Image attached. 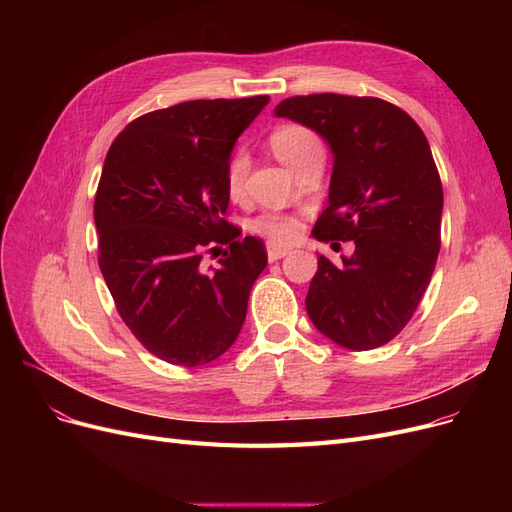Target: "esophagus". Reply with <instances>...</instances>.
Returning a JSON list of instances; mask_svg holds the SVG:
<instances>
[{"instance_id": "1", "label": "esophagus", "mask_w": 512, "mask_h": 512, "mask_svg": "<svg viewBox=\"0 0 512 512\" xmlns=\"http://www.w3.org/2000/svg\"><path fill=\"white\" fill-rule=\"evenodd\" d=\"M267 254H269V260L275 262V260H280V258L288 256L290 250H288V247H282V245H269V247H267Z\"/></svg>"}]
</instances>
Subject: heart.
Masks as SVG:
<instances>
[{
  "label": "heart",
  "mask_w": 512,
  "mask_h": 512,
  "mask_svg": "<svg viewBox=\"0 0 512 512\" xmlns=\"http://www.w3.org/2000/svg\"><path fill=\"white\" fill-rule=\"evenodd\" d=\"M271 149L277 158H280L286 166L292 170L297 168L309 153L322 149L318 136L301 126V123H280L269 134ZM247 175V158L241 149H235L230 153L226 162L224 173V185L230 198H237L243 192V183ZM252 230L256 235L269 239L273 245L277 243H292L301 237L303 232V220L292 213L282 211H265L252 222Z\"/></svg>",
  "instance_id": "1"
}]
</instances>
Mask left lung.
Segmentation results:
<instances>
[{
    "label": "left lung",
    "mask_w": 512,
    "mask_h": 512,
    "mask_svg": "<svg viewBox=\"0 0 512 512\" xmlns=\"http://www.w3.org/2000/svg\"><path fill=\"white\" fill-rule=\"evenodd\" d=\"M275 115L331 145L329 207L312 232L356 245L339 265L318 256L307 316L344 348L384 346L414 316L440 252L444 196L427 138L406 111L371 96H292Z\"/></svg>",
    "instance_id": "obj_1"
}]
</instances>
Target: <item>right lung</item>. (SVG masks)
Returning a JSON list of instances; mask_svg holds the SVG:
<instances>
[{
    "label": "right lung",
    "instance_id": "right-lung-1",
    "mask_svg": "<svg viewBox=\"0 0 512 512\" xmlns=\"http://www.w3.org/2000/svg\"><path fill=\"white\" fill-rule=\"evenodd\" d=\"M269 96L190 100L123 128L106 153L94 200L98 265L117 312L158 359L198 367L243 327L267 267L265 243L224 220L226 162ZM227 245L221 267L205 251Z\"/></svg>",
    "mask_w": 512,
    "mask_h": 512
}]
</instances>
